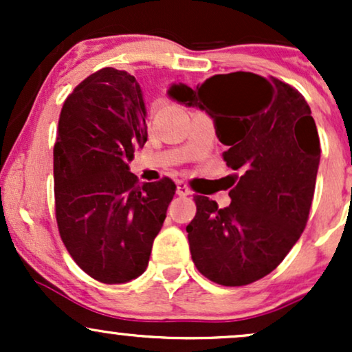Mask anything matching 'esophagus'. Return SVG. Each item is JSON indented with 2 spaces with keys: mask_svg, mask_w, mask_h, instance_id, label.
Segmentation results:
<instances>
[{
  "mask_svg": "<svg viewBox=\"0 0 352 352\" xmlns=\"http://www.w3.org/2000/svg\"><path fill=\"white\" fill-rule=\"evenodd\" d=\"M177 195L179 197L190 195V188L187 187V184H185V182H177Z\"/></svg>",
  "mask_w": 352,
  "mask_h": 352,
  "instance_id": "34e87169",
  "label": "esophagus"
}]
</instances>
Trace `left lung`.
Returning a JSON list of instances; mask_svg holds the SVG:
<instances>
[{
    "instance_id": "obj_1",
    "label": "left lung",
    "mask_w": 352,
    "mask_h": 352,
    "mask_svg": "<svg viewBox=\"0 0 352 352\" xmlns=\"http://www.w3.org/2000/svg\"><path fill=\"white\" fill-rule=\"evenodd\" d=\"M168 96L212 117L223 160L241 172L228 207L195 197L187 227L193 263L218 285H250L281 263L308 221L321 157L311 109L280 79L243 71L193 89L173 84Z\"/></svg>"
}]
</instances>
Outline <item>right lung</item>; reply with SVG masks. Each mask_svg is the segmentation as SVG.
Returning a JSON list of instances; mask_svg holds the SVG:
<instances>
[{
    "instance_id": "1",
    "label": "right lung",
    "mask_w": 352,
    "mask_h": 352,
    "mask_svg": "<svg viewBox=\"0 0 352 352\" xmlns=\"http://www.w3.org/2000/svg\"><path fill=\"white\" fill-rule=\"evenodd\" d=\"M147 140L142 91L129 72L104 67L64 102L54 144L59 235L72 260L100 283L147 270L175 184H139L129 164Z\"/></svg>"
}]
</instances>
